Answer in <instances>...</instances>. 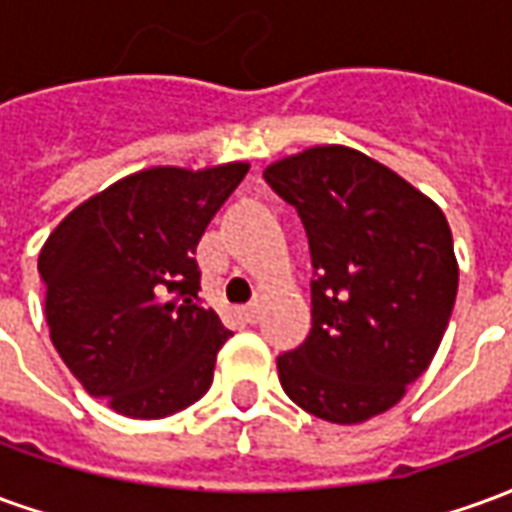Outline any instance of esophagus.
<instances>
[{"label": "esophagus", "mask_w": 512, "mask_h": 512, "mask_svg": "<svg viewBox=\"0 0 512 512\" xmlns=\"http://www.w3.org/2000/svg\"><path fill=\"white\" fill-rule=\"evenodd\" d=\"M244 318L246 323H257L260 321V301H252L244 307Z\"/></svg>", "instance_id": "obj_1"}]
</instances>
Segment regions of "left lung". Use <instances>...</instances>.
I'll list each match as a JSON object with an SVG mask.
<instances>
[{
  "instance_id": "8db88e82",
  "label": "left lung",
  "mask_w": 512,
  "mask_h": 512,
  "mask_svg": "<svg viewBox=\"0 0 512 512\" xmlns=\"http://www.w3.org/2000/svg\"><path fill=\"white\" fill-rule=\"evenodd\" d=\"M263 178L299 211L315 268L312 329L277 359L279 384L326 422L384 414L428 370L450 323V224L430 197L354 147H307Z\"/></svg>"
}]
</instances>
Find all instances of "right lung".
I'll list each match as a JSON object with an SVG mask.
<instances>
[{"label": "right lung", "instance_id": "right-lung-1", "mask_svg": "<svg viewBox=\"0 0 512 512\" xmlns=\"http://www.w3.org/2000/svg\"><path fill=\"white\" fill-rule=\"evenodd\" d=\"M246 172L142 169L73 208L40 249L51 343L117 414L169 417L211 389L230 329L200 304L194 252Z\"/></svg>", "mask_w": 512, "mask_h": 512}]
</instances>
